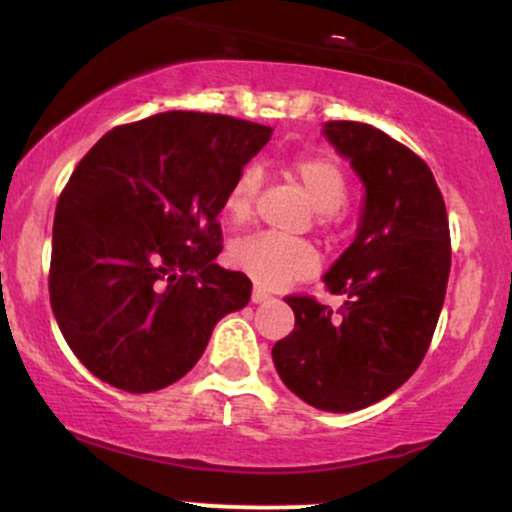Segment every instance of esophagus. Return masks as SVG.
I'll list each match as a JSON object with an SVG mask.
<instances>
[{"mask_svg": "<svg viewBox=\"0 0 512 512\" xmlns=\"http://www.w3.org/2000/svg\"><path fill=\"white\" fill-rule=\"evenodd\" d=\"M269 298H272V293L260 289V286H255V289H252V303H264V301H269Z\"/></svg>", "mask_w": 512, "mask_h": 512, "instance_id": "1", "label": "esophagus"}]
</instances>
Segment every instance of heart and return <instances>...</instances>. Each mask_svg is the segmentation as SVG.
<instances>
[{
  "mask_svg": "<svg viewBox=\"0 0 512 512\" xmlns=\"http://www.w3.org/2000/svg\"><path fill=\"white\" fill-rule=\"evenodd\" d=\"M291 178L301 185L310 204L320 211L322 221L344 207L349 197V185L342 168L325 156H298L289 168ZM257 192H260V173L255 168L243 170L231 185L226 197V214L233 223H243L252 216ZM231 260L238 269L252 276L257 284L279 286L317 272V252L305 240H286L272 233H252L238 238L231 245Z\"/></svg>",
  "mask_w": 512,
  "mask_h": 512,
  "instance_id": "b5f03b06",
  "label": "heart"
}]
</instances>
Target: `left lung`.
Masks as SVG:
<instances>
[{
	"label": "left lung",
	"mask_w": 512,
	"mask_h": 512,
	"mask_svg": "<svg viewBox=\"0 0 512 512\" xmlns=\"http://www.w3.org/2000/svg\"><path fill=\"white\" fill-rule=\"evenodd\" d=\"M322 134L366 190L354 243L322 276L346 301L332 315L315 298H286L296 327L272 358L293 395L339 414L392 395L424 361L448 289L450 228L414 151L363 122H327Z\"/></svg>",
	"instance_id": "left-lung-1"
}]
</instances>
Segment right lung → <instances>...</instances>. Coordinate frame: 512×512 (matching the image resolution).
Instances as JSON below:
<instances>
[{
    "instance_id": "right-lung-1",
    "label": "right lung",
    "mask_w": 512,
    "mask_h": 512,
    "mask_svg": "<svg viewBox=\"0 0 512 512\" xmlns=\"http://www.w3.org/2000/svg\"><path fill=\"white\" fill-rule=\"evenodd\" d=\"M272 127L161 113L110 129L55 209L50 305L84 366L117 390L173 385L202 358L252 281L216 264L219 214Z\"/></svg>"
}]
</instances>
